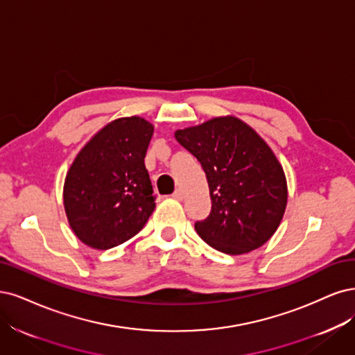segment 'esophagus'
<instances>
[{"instance_id":"obj_1","label":"esophagus","mask_w":355,"mask_h":355,"mask_svg":"<svg viewBox=\"0 0 355 355\" xmlns=\"http://www.w3.org/2000/svg\"><path fill=\"white\" fill-rule=\"evenodd\" d=\"M173 198L177 199V200H182V198H184V193H182L181 189H177V190L173 193Z\"/></svg>"}]
</instances>
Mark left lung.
I'll return each instance as SVG.
<instances>
[{
    "label": "left lung",
    "mask_w": 355,
    "mask_h": 355,
    "mask_svg": "<svg viewBox=\"0 0 355 355\" xmlns=\"http://www.w3.org/2000/svg\"><path fill=\"white\" fill-rule=\"evenodd\" d=\"M175 139L200 162L208 180L212 208L194 224L198 234L228 255L268 242L288 203L283 168L268 144L234 116L178 130Z\"/></svg>",
    "instance_id": "obj_1"
}]
</instances>
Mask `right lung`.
I'll use <instances>...</instances> for the list:
<instances>
[{
	"instance_id": "obj_1",
	"label": "right lung",
	"mask_w": 355,
	"mask_h": 355,
	"mask_svg": "<svg viewBox=\"0 0 355 355\" xmlns=\"http://www.w3.org/2000/svg\"><path fill=\"white\" fill-rule=\"evenodd\" d=\"M153 125L140 116L107 123L78 153L64 180L67 221L89 248L106 250L127 242L155 211L144 165Z\"/></svg>"
}]
</instances>
